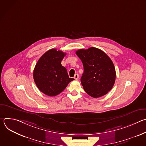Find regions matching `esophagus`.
Instances as JSON below:
<instances>
[{"label":"esophagus","mask_w":146,"mask_h":146,"mask_svg":"<svg viewBox=\"0 0 146 146\" xmlns=\"http://www.w3.org/2000/svg\"><path fill=\"white\" fill-rule=\"evenodd\" d=\"M78 78H79L78 74H74V78L77 80L78 79Z\"/></svg>","instance_id":"obj_1"}]
</instances>
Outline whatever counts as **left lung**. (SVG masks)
I'll return each instance as SVG.
<instances>
[{"label": "left lung", "mask_w": 146, "mask_h": 146, "mask_svg": "<svg viewBox=\"0 0 146 146\" xmlns=\"http://www.w3.org/2000/svg\"><path fill=\"white\" fill-rule=\"evenodd\" d=\"M76 54L84 66L81 82L84 91L95 98L107 94L112 89L116 76L111 59L105 52L95 47L80 49Z\"/></svg>", "instance_id": "1"}]
</instances>
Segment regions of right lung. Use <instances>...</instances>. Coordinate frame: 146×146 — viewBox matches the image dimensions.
Returning <instances> with one entry per match:
<instances>
[{"label":"right lung","instance_id":"right-lung-1","mask_svg":"<svg viewBox=\"0 0 146 146\" xmlns=\"http://www.w3.org/2000/svg\"><path fill=\"white\" fill-rule=\"evenodd\" d=\"M66 54L52 48L45 52L37 62L33 70L34 81L39 90L46 95L59 94L74 80L69 77L66 69L61 65Z\"/></svg>","mask_w":146,"mask_h":146}]
</instances>
